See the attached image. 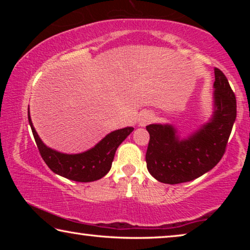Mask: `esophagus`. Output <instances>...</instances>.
Returning a JSON list of instances; mask_svg holds the SVG:
<instances>
[{"label": "esophagus", "mask_w": 250, "mask_h": 250, "mask_svg": "<svg viewBox=\"0 0 250 250\" xmlns=\"http://www.w3.org/2000/svg\"><path fill=\"white\" fill-rule=\"evenodd\" d=\"M152 120H153V115L150 111H143L138 117V125L139 126H146Z\"/></svg>", "instance_id": "obj_1"}]
</instances>
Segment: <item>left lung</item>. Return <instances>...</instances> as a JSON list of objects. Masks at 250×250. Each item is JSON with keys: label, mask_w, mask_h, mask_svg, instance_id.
<instances>
[{"label": "left lung", "mask_w": 250, "mask_h": 250, "mask_svg": "<svg viewBox=\"0 0 250 250\" xmlns=\"http://www.w3.org/2000/svg\"><path fill=\"white\" fill-rule=\"evenodd\" d=\"M213 111L208 121L188 137L170 124L146 125L150 134L146 161L161 183L189 182L210 171L225 153L236 120V97L222 70L215 68Z\"/></svg>", "instance_id": "1"}]
</instances>
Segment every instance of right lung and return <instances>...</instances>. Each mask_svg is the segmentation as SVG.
<instances>
[{
    "mask_svg": "<svg viewBox=\"0 0 250 250\" xmlns=\"http://www.w3.org/2000/svg\"><path fill=\"white\" fill-rule=\"evenodd\" d=\"M28 122L42 158L55 174L76 182H94L104 177L111 168L116 151L125 138L132 132V126H126L108 133L91 149L82 153L68 154L52 149L42 141L29 115Z\"/></svg>",
    "mask_w": 250,
    "mask_h": 250,
    "instance_id": "right-lung-1",
    "label": "right lung"
}]
</instances>
